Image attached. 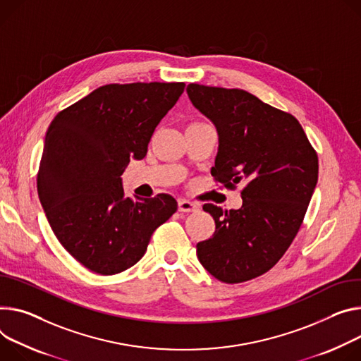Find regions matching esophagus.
<instances>
[{
	"label": "esophagus",
	"mask_w": 361,
	"mask_h": 361,
	"mask_svg": "<svg viewBox=\"0 0 361 361\" xmlns=\"http://www.w3.org/2000/svg\"><path fill=\"white\" fill-rule=\"evenodd\" d=\"M199 204L197 203H192L190 200L185 199H180L178 200V210L183 213H191V212H197L199 210Z\"/></svg>",
	"instance_id": "1"
}]
</instances>
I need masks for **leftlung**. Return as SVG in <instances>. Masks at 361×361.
I'll list each match as a JSON object with an SVG mask.
<instances>
[{
	"instance_id": "obj_1",
	"label": "left lung",
	"mask_w": 361,
	"mask_h": 361,
	"mask_svg": "<svg viewBox=\"0 0 361 361\" xmlns=\"http://www.w3.org/2000/svg\"><path fill=\"white\" fill-rule=\"evenodd\" d=\"M187 93L217 129L212 176L228 188L243 185L240 209L203 206L216 231L197 243V257L216 279L245 282L268 272L297 236L318 181V157L297 118L246 90L190 83Z\"/></svg>"
}]
</instances>
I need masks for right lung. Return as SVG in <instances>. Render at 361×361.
Wrapping results in <instances>:
<instances>
[{
    "mask_svg": "<svg viewBox=\"0 0 361 361\" xmlns=\"http://www.w3.org/2000/svg\"><path fill=\"white\" fill-rule=\"evenodd\" d=\"M184 83L105 85L51 121L37 174L39 199L61 246L89 271L115 275L144 256L177 210L170 194L126 197L122 173L142 159Z\"/></svg>",
    "mask_w": 361,
    "mask_h": 361,
    "instance_id": "obj_1",
    "label": "right lung"
}]
</instances>
